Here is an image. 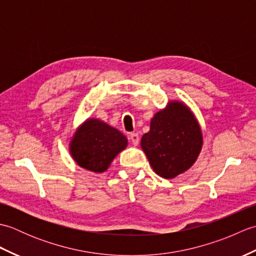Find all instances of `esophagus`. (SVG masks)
<instances>
[{
  "label": "esophagus",
  "instance_id": "1",
  "mask_svg": "<svg viewBox=\"0 0 256 256\" xmlns=\"http://www.w3.org/2000/svg\"><path fill=\"white\" fill-rule=\"evenodd\" d=\"M130 140H131L132 144H133L134 146H138V143H140V136H138V134L132 133L131 135H130Z\"/></svg>",
  "mask_w": 256,
  "mask_h": 256
}]
</instances>
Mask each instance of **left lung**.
<instances>
[{
	"mask_svg": "<svg viewBox=\"0 0 256 256\" xmlns=\"http://www.w3.org/2000/svg\"><path fill=\"white\" fill-rule=\"evenodd\" d=\"M200 124L186 103L170 100L150 120L140 148L157 175L172 179L192 167L202 148Z\"/></svg>",
	"mask_w": 256,
	"mask_h": 256,
	"instance_id": "obj_1",
	"label": "left lung"
}]
</instances>
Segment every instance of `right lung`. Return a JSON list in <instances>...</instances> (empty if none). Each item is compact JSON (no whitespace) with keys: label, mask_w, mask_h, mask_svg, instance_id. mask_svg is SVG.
I'll return each instance as SVG.
<instances>
[{"label":"right lung","mask_w":256,"mask_h":256,"mask_svg":"<svg viewBox=\"0 0 256 256\" xmlns=\"http://www.w3.org/2000/svg\"><path fill=\"white\" fill-rule=\"evenodd\" d=\"M126 146L128 138L118 130L99 118H89L74 132L69 153L80 167L101 174Z\"/></svg>","instance_id":"add662e5"}]
</instances>
